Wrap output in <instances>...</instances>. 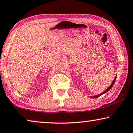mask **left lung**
<instances>
[{
  "mask_svg": "<svg viewBox=\"0 0 133 133\" xmlns=\"http://www.w3.org/2000/svg\"><path fill=\"white\" fill-rule=\"evenodd\" d=\"M116 78H117V75L116 76V77H115V78H114V80H113V81L112 82V83H111V84L110 85V87H108V88L107 89V90H105V91H104L103 92H102V93H100V94H98V95H93V96H90V98H98V97H99V96H101V95H102L103 94H105V93H106L107 92H108V91H109L111 88H112V87L114 85V83H115V81H116Z\"/></svg>",
  "mask_w": 133,
  "mask_h": 133,
  "instance_id": "1",
  "label": "left lung"
}]
</instances>
